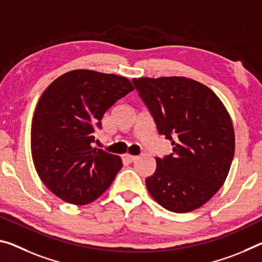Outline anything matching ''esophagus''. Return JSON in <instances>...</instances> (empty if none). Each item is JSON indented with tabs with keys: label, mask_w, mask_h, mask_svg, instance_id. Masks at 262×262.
I'll return each mask as SVG.
<instances>
[{
	"label": "esophagus",
	"mask_w": 262,
	"mask_h": 262,
	"mask_svg": "<svg viewBox=\"0 0 262 262\" xmlns=\"http://www.w3.org/2000/svg\"><path fill=\"white\" fill-rule=\"evenodd\" d=\"M126 159H127L128 162H130V163H133V162H135L136 160L139 159V157H138V156H134V155H129V154H127Z\"/></svg>",
	"instance_id": "esophagus-1"
}]
</instances>
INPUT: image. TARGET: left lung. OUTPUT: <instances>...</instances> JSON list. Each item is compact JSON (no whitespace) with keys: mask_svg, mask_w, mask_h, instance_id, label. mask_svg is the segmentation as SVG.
<instances>
[{"mask_svg":"<svg viewBox=\"0 0 262 262\" xmlns=\"http://www.w3.org/2000/svg\"><path fill=\"white\" fill-rule=\"evenodd\" d=\"M159 134L172 152L156 157L149 193L171 212L201 207L222 188L234 156V130L225 106L209 87L184 77L133 79Z\"/></svg>","mask_w":262,"mask_h":262,"instance_id":"1","label":"left lung"}]
</instances>
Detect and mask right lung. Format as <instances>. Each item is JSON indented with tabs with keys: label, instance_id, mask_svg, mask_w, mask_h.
<instances>
[{
	"label": "right lung",
	"instance_id": "right-lung-1",
	"mask_svg": "<svg viewBox=\"0 0 262 262\" xmlns=\"http://www.w3.org/2000/svg\"><path fill=\"white\" fill-rule=\"evenodd\" d=\"M133 90L124 77L74 70L41 94L32 119L31 154L41 182L57 197L85 205L108 189L122 162L92 147L94 132L103 114Z\"/></svg>",
	"mask_w": 262,
	"mask_h": 262
}]
</instances>
